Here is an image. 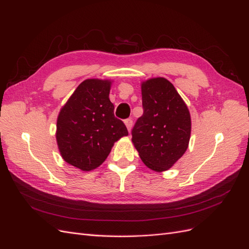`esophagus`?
<instances>
[{"label": "esophagus", "instance_id": "34e87169", "mask_svg": "<svg viewBox=\"0 0 249 249\" xmlns=\"http://www.w3.org/2000/svg\"><path fill=\"white\" fill-rule=\"evenodd\" d=\"M124 124H125V126H126V129H127V131H131V129H132V126H133V120L132 119H130V118H127V119H125L124 120Z\"/></svg>", "mask_w": 249, "mask_h": 249}]
</instances>
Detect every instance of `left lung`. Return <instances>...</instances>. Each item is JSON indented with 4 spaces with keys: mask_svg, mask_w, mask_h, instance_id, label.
Returning a JSON list of instances; mask_svg holds the SVG:
<instances>
[{
    "mask_svg": "<svg viewBox=\"0 0 249 249\" xmlns=\"http://www.w3.org/2000/svg\"><path fill=\"white\" fill-rule=\"evenodd\" d=\"M143 114L132 130L142 162L155 171L169 169L188 148L190 113L175 86L164 78L141 84Z\"/></svg>",
    "mask_w": 249,
    "mask_h": 249,
    "instance_id": "left-lung-1",
    "label": "left lung"
}]
</instances>
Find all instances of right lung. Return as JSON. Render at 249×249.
Instances as JSON below:
<instances>
[{"mask_svg": "<svg viewBox=\"0 0 249 249\" xmlns=\"http://www.w3.org/2000/svg\"><path fill=\"white\" fill-rule=\"evenodd\" d=\"M111 82L88 79L74 90L60 110L56 139L63 160L83 171L99 167L114 142L127 136L110 102Z\"/></svg>", "mask_w": 249, "mask_h": 249, "instance_id": "right-lung-1", "label": "right lung"}]
</instances>
